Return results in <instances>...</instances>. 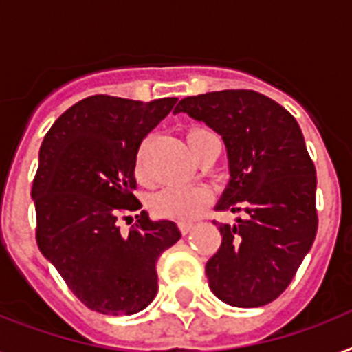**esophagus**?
<instances>
[{"label": "esophagus", "mask_w": 352, "mask_h": 352, "mask_svg": "<svg viewBox=\"0 0 352 352\" xmlns=\"http://www.w3.org/2000/svg\"><path fill=\"white\" fill-rule=\"evenodd\" d=\"M179 228H181L182 234L186 235L193 230V223H179Z\"/></svg>", "instance_id": "obj_1"}]
</instances>
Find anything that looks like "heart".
<instances>
[{
	"mask_svg": "<svg viewBox=\"0 0 352 352\" xmlns=\"http://www.w3.org/2000/svg\"><path fill=\"white\" fill-rule=\"evenodd\" d=\"M212 133L201 127H193L186 133V142L190 149L197 148L199 144L203 142L204 138H208ZM137 177L142 179L144 171L140 159L137 160ZM212 201V193L208 188L204 186H190V188H166L162 192L155 193L151 201H149V208L157 217H164V219L173 221H186L195 219L206 210V206Z\"/></svg>",
	"mask_w": 352,
	"mask_h": 352,
	"instance_id": "heart-1",
	"label": "heart"
}]
</instances>
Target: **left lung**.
Masks as SVG:
<instances>
[{
	"mask_svg": "<svg viewBox=\"0 0 352 352\" xmlns=\"http://www.w3.org/2000/svg\"><path fill=\"white\" fill-rule=\"evenodd\" d=\"M186 113L221 135L230 181L217 210L246 212L219 226V250L206 263L210 289L232 307L267 305L283 292L318 230L316 168L296 118L272 98L246 89L186 96Z\"/></svg>",
	"mask_w": 352,
	"mask_h": 352,
	"instance_id": "8db88e82",
	"label": "left lung"
}]
</instances>
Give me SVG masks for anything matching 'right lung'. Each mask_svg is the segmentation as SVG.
Here are the masks:
<instances>
[{
  "label": "right lung",
  "instance_id": "right-lung-1",
  "mask_svg": "<svg viewBox=\"0 0 352 352\" xmlns=\"http://www.w3.org/2000/svg\"><path fill=\"white\" fill-rule=\"evenodd\" d=\"M175 102L87 96L41 142L32 182L38 248L91 311L146 309L159 289L157 259L181 239L173 221H151L146 210L127 234L117 221L142 206L133 195L138 148Z\"/></svg>",
  "mask_w": 352,
  "mask_h": 352
}]
</instances>
